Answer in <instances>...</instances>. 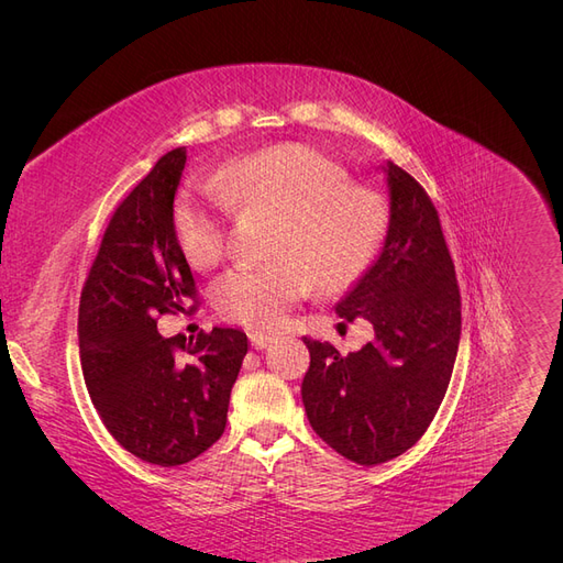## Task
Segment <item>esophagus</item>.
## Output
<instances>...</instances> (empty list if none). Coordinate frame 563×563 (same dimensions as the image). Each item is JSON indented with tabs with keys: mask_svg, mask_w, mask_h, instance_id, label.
<instances>
[{
	"mask_svg": "<svg viewBox=\"0 0 563 563\" xmlns=\"http://www.w3.org/2000/svg\"><path fill=\"white\" fill-rule=\"evenodd\" d=\"M249 340H251V345H253V350H265V347H269L272 343H275V335H269V333H258V331H253V333H249Z\"/></svg>",
	"mask_w": 563,
	"mask_h": 563,
	"instance_id": "1",
	"label": "esophagus"
}]
</instances>
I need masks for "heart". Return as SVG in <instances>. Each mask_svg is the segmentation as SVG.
<instances>
[{
	"mask_svg": "<svg viewBox=\"0 0 563 563\" xmlns=\"http://www.w3.org/2000/svg\"><path fill=\"white\" fill-rule=\"evenodd\" d=\"M232 209L275 213L261 265H234L211 288L218 314L272 331L296 302L343 291L360 279L385 240V199L350 183L347 168L321 150L286 143L232 162L216 185H190L174 209L185 261L209 269L225 255Z\"/></svg>",
	"mask_w": 563,
	"mask_h": 563,
	"instance_id": "heart-1",
	"label": "heart"
}]
</instances>
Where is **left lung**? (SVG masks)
<instances>
[{
	"label": "left lung",
	"mask_w": 563,
	"mask_h": 563,
	"mask_svg": "<svg viewBox=\"0 0 563 563\" xmlns=\"http://www.w3.org/2000/svg\"><path fill=\"white\" fill-rule=\"evenodd\" d=\"M383 172V246L335 305L340 319H366L376 335L347 356L302 338L310 350L305 413L331 449L360 465L387 463L430 428L460 343V291L434 203L397 164L385 162Z\"/></svg>",
	"instance_id": "left-lung-1"
}]
</instances>
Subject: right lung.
<instances>
[{
    "instance_id": "obj_1",
    "label": "right lung",
    "mask_w": 563,
    "mask_h": 563,
    "mask_svg": "<svg viewBox=\"0 0 563 563\" xmlns=\"http://www.w3.org/2000/svg\"><path fill=\"white\" fill-rule=\"evenodd\" d=\"M187 150L166 152L119 203L79 300V356L91 401L135 457L185 465L225 432L246 333L213 329L187 343L157 317L185 312L197 288L174 230Z\"/></svg>"
}]
</instances>
